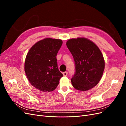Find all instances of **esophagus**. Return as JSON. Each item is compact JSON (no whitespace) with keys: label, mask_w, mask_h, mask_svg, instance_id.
Masks as SVG:
<instances>
[{"label":"esophagus","mask_w":126,"mask_h":126,"mask_svg":"<svg viewBox=\"0 0 126 126\" xmlns=\"http://www.w3.org/2000/svg\"><path fill=\"white\" fill-rule=\"evenodd\" d=\"M63 74L64 76H66L68 75V72H67V71L63 72Z\"/></svg>","instance_id":"34e87169"}]
</instances>
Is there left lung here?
<instances>
[{
  "instance_id": "obj_1",
  "label": "left lung",
  "mask_w": 126,
  "mask_h": 126,
  "mask_svg": "<svg viewBox=\"0 0 126 126\" xmlns=\"http://www.w3.org/2000/svg\"><path fill=\"white\" fill-rule=\"evenodd\" d=\"M66 45L75 63V74L71 79L72 86L83 91L93 88L100 81L105 69V60L99 48L84 37L70 39Z\"/></svg>"
}]
</instances>
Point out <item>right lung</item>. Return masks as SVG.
<instances>
[{
  "mask_svg": "<svg viewBox=\"0 0 126 126\" xmlns=\"http://www.w3.org/2000/svg\"><path fill=\"white\" fill-rule=\"evenodd\" d=\"M63 44L60 39L47 38L34 44L27 54L25 71L37 89L50 92L58 85L63 75L57 66V54Z\"/></svg>",
  "mask_w": 126,
  "mask_h": 126,
  "instance_id": "right-lung-1",
  "label": "right lung"
}]
</instances>
